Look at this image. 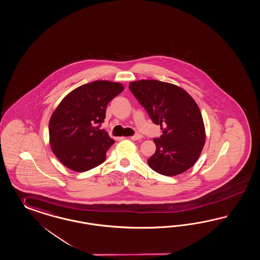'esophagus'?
Here are the masks:
<instances>
[{
    "label": "esophagus",
    "instance_id": "34e87169",
    "mask_svg": "<svg viewBox=\"0 0 260 260\" xmlns=\"http://www.w3.org/2000/svg\"><path fill=\"white\" fill-rule=\"evenodd\" d=\"M141 138H142V135H135L131 136V139L134 140V141H135V140H140Z\"/></svg>",
    "mask_w": 260,
    "mask_h": 260
}]
</instances>
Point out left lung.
Here are the masks:
<instances>
[{
	"label": "left lung",
	"mask_w": 260,
	"mask_h": 260,
	"mask_svg": "<svg viewBox=\"0 0 260 260\" xmlns=\"http://www.w3.org/2000/svg\"><path fill=\"white\" fill-rule=\"evenodd\" d=\"M162 135L154 138L156 151L148 164L158 174L177 176L192 167L201 155L206 131L201 110L185 90L155 81H133L128 86Z\"/></svg>",
	"instance_id": "obj_1"
}]
</instances>
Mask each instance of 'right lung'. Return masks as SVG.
<instances>
[{
  "label": "right lung",
  "instance_id": "right-lung-1",
  "mask_svg": "<svg viewBox=\"0 0 260 260\" xmlns=\"http://www.w3.org/2000/svg\"><path fill=\"white\" fill-rule=\"evenodd\" d=\"M123 90L119 82L92 81L63 98L50 119L49 135L52 151L64 166L85 172L106 160L115 141L100 126L108 103Z\"/></svg>",
  "mask_w": 260,
  "mask_h": 260
}]
</instances>
